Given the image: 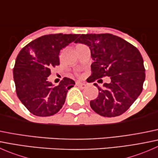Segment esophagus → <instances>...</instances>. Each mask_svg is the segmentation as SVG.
I'll return each instance as SVG.
<instances>
[{
    "label": "esophagus",
    "mask_w": 158,
    "mask_h": 158,
    "mask_svg": "<svg viewBox=\"0 0 158 158\" xmlns=\"http://www.w3.org/2000/svg\"><path fill=\"white\" fill-rule=\"evenodd\" d=\"M76 85H77V86H79V88H81V89H85V87H86V84L85 83H84V82H76Z\"/></svg>",
    "instance_id": "esophagus-1"
}]
</instances>
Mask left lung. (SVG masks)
I'll return each mask as SVG.
<instances>
[{"mask_svg":"<svg viewBox=\"0 0 158 158\" xmlns=\"http://www.w3.org/2000/svg\"><path fill=\"white\" fill-rule=\"evenodd\" d=\"M75 43L90 49L93 63L89 82L103 76L111 79L109 83L103 84V88L94 83L99 92L98 97L90 102L91 108L104 117L123 114L142 92L145 79L144 61L138 49L109 33L79 35Z\"/></svg>","mask_w":158,"mask_h":158,"instance_id":"obj_1","label":"left lung"}]
</instances>
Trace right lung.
Here are the masks:
<instances>
[{"mask_svg":"<svg viewBox=\"0 0 158 158\" xmlns=\"http://www.w3.org/2000/svg\"><path fill=\"white\" fill-rule=\"evenodd\" d=\"M79 36L78 34H50L28 44L19 52L14 68L16 92L23 106L40 117L55 114L63 107L68 90L75 82L63 78L55 86L48 80L50 69L60 65L59 55Z\"/></svg>","mask_w":158,"mask_h":158,"instance_id":"obj_1","label":"right lung"}]
</instances>
